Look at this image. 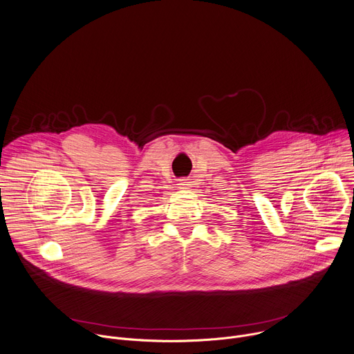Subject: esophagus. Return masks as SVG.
<instances>
[{"mask_svg": "<svg viewBox=\"0 0 354 354\" xmlns=\"http://www.w3.org/2000/svg\"><path fill=\"white\" fill-rule=\"evenodd\" d=\"M185 183H187V181H185V180H181V181H180V185H181V187H184V185H187V184H185Z\"/></svg>", "mask_w": 354, "mask_h": 354, "instance_id": "34e87169", "label": "esophagus"}]
</instances>
